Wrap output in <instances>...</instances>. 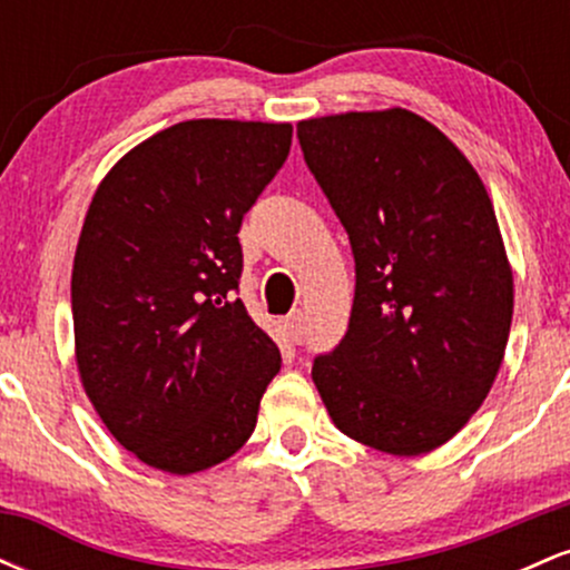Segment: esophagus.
Wrapping results in <instances>:
<instances>
[{"instance_id": "esophagus-1", "label": "esophagus", "mask_w": 570, "mask_h": 570, "mask_svg": "<svg viewBox=\"0 0 570 570\" xmlns=\"http://www.w3.org/2000/svg\"><path fill=\"white\" fill-rule=\"evenodd\" d=\"M286 330H289V337L294 340V343H299L305 335V322H303V311H294L286 316Z\"/></svg>"}]
</instances>
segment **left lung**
I'll list each match as a JSON object with an SVG mask.
<instances>
[{
	"mask_svg": "<svg viewBox=\"0 0 570 570\" xmlns=\"http://www.w3.org/2000/svg\"><path fill=\"white\" fill-rule=\"evenodd\" d=\"M305 163L348 233L345 337L316 356L332 423L391 455H423L485 402L512 326V265L466 155L394 107L297 122Z\"/></svg>",
	"mask_w": 570,
	"mask_h": 570,
	"instance_id": "obj_1",
	"label": "left lung"
}]
</instances>
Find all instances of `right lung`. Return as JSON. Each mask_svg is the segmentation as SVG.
I'll return each mask as SVG.
<instances>
[{"instance_id": "1", "label": "right lung", "mask_w": 570, "mask_h": 570, "mask_svg": "<svg viewBox=\"0 0 570 570\" xmlns=\"http://www.w3.org/2000/svg\"><path fill=\"white\" fill-rule=\"evenodd\" d=\"M289 147V122H176L122 155L90 200L71 267L77 370L147 466L203 472L257 426L281 353L235 297L238 230Z\"/></svg>"}]
</instances>
